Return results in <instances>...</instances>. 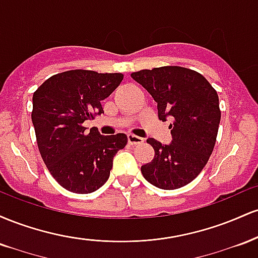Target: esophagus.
<instances>
[{"label":"esophagus","instance_id":"esophagus-1","mask_svg":"<svg viewBox=\"0 0 258 258\" xmlns=\"http://www.w3.org/2000/svg\"><path fill=\"white\" fill-rule=\"evenodd\" d=\"M127 141H128V143L131 144V146H135V144L143 143V138L138 137V136H135V135H128V136H127Z\"/></svg>","mask_w":258,"mask_h":258}]
</instances>
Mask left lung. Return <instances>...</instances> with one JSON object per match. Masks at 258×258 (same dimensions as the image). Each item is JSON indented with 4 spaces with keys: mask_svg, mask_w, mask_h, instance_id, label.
<instances>
[{
    "mask_svg": "<svg viewBox=\"0 0 258 258\" xmlns=\"http://www.w3.org/2000/svg\"><path fill=\"white\" fill-rule=\"evenodd\" d=\"M158 103L159 119L170 125L172 141L161 144L154 138V159L141 167L150 184L178 189L201 172L214 150L221 121L217 92L199 73L182 67H161L132 73Z\"/></svg>",
    "mask_w": 258,
    "mask_h": 258,
    "instance_id": "8db88e82",
    "label": "left lung"
}]
</instances>
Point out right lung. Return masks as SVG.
<instances>
[{"mask_svg": "<svg viewBox=\"0 0 258 258\" xmlns=\"http://www.w3.org/2000/svg\"><path fill=\"white\" fill-rule=\"evenodd\" d=\"M122 74L69 70L47 79L32 96L31 120L43 162L57 182L76 194L96 191L108 180L112 159L127 144L125 133L87 131L86 120L103 114L102 100Z\"/></svg>", "mask_w": 258, "mask_h": 258, "instance_id": "obj_1", "label": "right lung"}]
</instances>
